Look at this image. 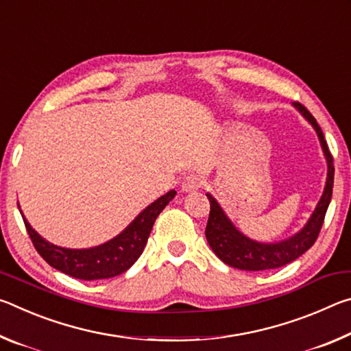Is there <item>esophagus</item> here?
Here are the masks:
<instances>
[{"mask_svg":"<svg viewBox=\"0 0 351 351\" xmlns=\"http://www.w3.org/2000/svg\"><path fill=\"white\" fill-rule=\"evenodd\" d=\"M201 184H203V178L199 175H187L182 178L181 189L184 192H195V190H198L201 187Z\"/></svg>","mask_w":351,"mask_h":351,"instance_id":"esophagus-1","label":"esophagus"}]
</instances>
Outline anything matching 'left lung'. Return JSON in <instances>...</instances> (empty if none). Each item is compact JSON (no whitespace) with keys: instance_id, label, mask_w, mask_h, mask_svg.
<instances>
[{"instance_id":"8db88e82","label":"left lung","mask_w":351,"mask_h":351,"mask_svg":"<svg viewBox=\"0 0 351 351\" xmlns=\"http://www.w3.org/2000/svg\"><path fill=\"white\" fill-rule=\"evenodd\" d=\"M293 106L314 128V132H316L319 138L320 147H322L326 161V181L324 193L304 228L294 235L288 237V239L274 243H263L249 239L247 235L243 234L230 221V218L226 215V212L219 206L218 201L210 193H206V197L209 198L210 203L209 221H207L206 226V239L209 241L212 251L215 252L217 257L224 261L226 265L232 266V268L243 271H265L288 265L293 260L299 258L302 254L306 252L314 245V241H316L320 232V228L324 224L325 213L331 201L332 181H335L332 156L324 139L322 130H320L316 119L311 116V112L304 105L297 102H294Z\"/></svg>"}]
</instances>
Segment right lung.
Here are the masks:
<instances>
[{"label":"right lung","mask_w":351,"mask_h":351,"mask_svg":"<svg viewBox=\"0 0 351 351\" xmlns=\"http://www.w3.org/2000/svg\"><path fill=\"white\" fill-rule=\"evenodd\" d=\"M175 190H170L161 198L153 201L150 206H147L114 239L105 241L99 246L85 249H71L52 245L51 241L43 239L37 230L32 229V226L29 224L23 212H20L35 249L52 268L62 271L71 277L80 278V280H99V278L119 276L128 268H132L134 261L141 257L142 251H144L153 229L154 219L164 210V207L175 198Z\"/></svg>","instance_id":"right-lung-1"}]
</instances>
